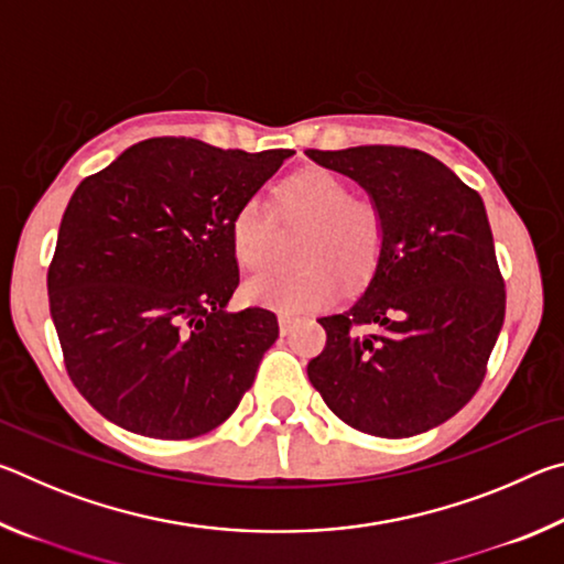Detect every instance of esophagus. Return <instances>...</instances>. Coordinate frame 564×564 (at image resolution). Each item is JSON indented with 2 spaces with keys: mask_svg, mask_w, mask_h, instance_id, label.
Returning a JSON list of instances; mask_svg holds the SVG:
<instances>
[{
  "mask_svg": "<svg viewBox=\"0 0 564 564\" xmlns=\"http://www.w3.org/2000/svg\"><path fill=\"white\" fill-rule=\"evenodd\" d=\"M293 323H295V318H291V316H285V313H281V316H279V328H281V336H285V333H289V330L293 328Z\"/></svg>",
  "mask_w": 564,
  "mask_h": 564,
  "instance_id": "esophagus-1",
  "label": "esophagus"
}]
</instances>
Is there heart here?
I'll return each instance as SVG.
<instances>
[{
    "mask_svg": "<svg viewBox=\"0 0 564 564\" xmlns=\"http://www.w3.org/2000/svg\"><path fill=\"white\" fill-rule=\"evenodd\" d=\"M285 221L305 226L293 273H261L248 279L243 295L281 313L316 311L333 303L343 281L358 285L373 273L386 241L383 212L370 198L350 196V186L326 169H303L275 188ZM271 216L259 202L238 206L231 218L236 261L259 271L269 261Z\"/></svg>",
    "mask_w": 564,
    "mask_h": 564,
    "instance_id": "b5f03b06",
    "label": "heart"
}]
</instances>
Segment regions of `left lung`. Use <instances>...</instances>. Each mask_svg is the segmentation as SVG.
<instances>
[{
	"label": "left lung",
	"instance_id": "obj_1",
	"mask_svg": "<svg viewBox=\"0 0 564 564\" xmlns=\"http://www.w3.org/2000/svg\"><path fill=\"white\" fill-rule=\"evenodd\" d=\"M366 191L386 241L366 289L323 316L313 388L343 423L378 437L433 431L480 388L505 321L488 212L443 161L405 147L308 149Z\"/></svg>",
	"mask_w": 564,
	"mask_h": 564
}]
</instances>
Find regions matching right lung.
<instances>
[{
	"mask_svg": "<svg viewBox=\"0 0 564 564\" xmlns=\"http://www.w3.org/2000/svg\"><path fill=\"white\" fill-rule=\"evenodd\" d=\"M293 154L159 137L76 186L46 289L66 370L111 423L186 441L241 403L279 321L228 311L231 218Z\"/></svg>",
	"mask_w": 564,
	"mask_h": 564,
	"instance_id": "1",
	"label": "right lung"
}]
</instances>
